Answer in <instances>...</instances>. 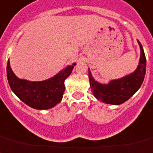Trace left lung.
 Instances as JSON below:
<instances>
[{
	"label": "left lung",
	"instance_id": "obj_1",
	"mask_svg": "<svg viewBox=\"0 0 153 153\" xmlns=\"http://www.w3.org/2000/svg\"><path fill=\"white\" fill-rule=\"evenodd\" d=\"M140 50V60L137 69L123 77L111 80L107 84L98 82L88 68L90 88L93 96L101 102L112 105H120L132 97L140 88L146 72V58L142 45L137 40Z\"/></svg>",
	"mask_w": 153,
	"mask_h": 153
}]
</instances>
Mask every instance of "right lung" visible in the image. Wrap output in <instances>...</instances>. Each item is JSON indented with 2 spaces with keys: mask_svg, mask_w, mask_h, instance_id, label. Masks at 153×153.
Returning a JSON list of instances; mask_svg holds the SVG:
<instances>
[{
  "mask_svg": "<svg viewBox=\"0 0 153 153\" xmlns=\"http://www.w3.org/2000/svg\"><path fill=\"white\" fill-rule=\"evenodd\" d=\"M76 63L68 65L47 80L30 81L15 75L7 65V77L12 91L19 100L29 107L37 110H47L61 102L65 91V80L71 74Z\"/></svg>",
  "mask_w": 153,
  "mask_h": 153,
  "instance_id": "right-lung-1",
  "label": "right lung"
}]
</instances>
